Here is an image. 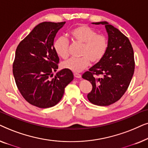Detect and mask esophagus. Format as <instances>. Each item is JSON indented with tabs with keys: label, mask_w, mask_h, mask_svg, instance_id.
<instances>
[{
	"label": "esophagus",
	"mask_w": 148,
	"mask_h": 148,
	"mask_svg": "<svg viewBox=\"0 0 148 148\" xmlns=\"http://www.w3.org/2000/svg\"><path fill=\"white\" fill-rule=\"evenodd\" d=\"M74 76L76 78H81V77H82V75H81L79 73H75Z\"/></svg>",
	"instance_id": "obj_1"
}]
</instances>
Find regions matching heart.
Returning <instances> with one entry per match:
<instances>
[{"label":"heart","instance_id":"obj_1","mask_svg":"<svg viewBox=\"0 0 148 148\" xmlns=\"http://www.w3.org/2000/svg\"><path fill=\"white\" fill-rule=\"evenodd\" d=\"M71 37L77 43L83 44L81 58H71L64 62L62 66L71 71L79 73L88 67L90 61L93 63L100 62L106 54L108 40L102 35L87 25H79L70 32ZM69 42L66 38L60 37L54 42V51L59 57L66 59L69 56Z\"/></svg>","mask_w":148,"mask_h":148}]
</instances>
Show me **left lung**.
<instances>
[{"label": "left lung", "mask_w": 148, "mask_h": 148, "mask_svg": "<svg viewBox=\"0 0 148 148\" xmlns=\"http://www.w3.org/2000/svg\"><path fill=\"white\" fill-rule=\"evenodd\" d=\"M105 26L108 34V48L102 60L82 75L90 82L92 90L89 101L98 106L116 102L126 92L135 69L133 50L129 40L121 31L106 21L92 23ZM101 74L102 77L95 76Z\"/></svg>", "instance_id": "8db88e82"}]
</instances>
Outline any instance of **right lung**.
Here are the masks:
<instances>
[{
  "mask_svg": "<svg viewBox=\"0 0 148 148\" xmlns=\"http://www.w3.org/2000/svg\"><path fill=\"white\" fill-rule=\"evenodd\" d=\"M65 22L38 24L20 42L15 52L13 73L20 93L29 104L41 108L55 106L64 88L73 79L71 71L56 73L59 58L54 49V39Z\"/></svg>",
  "mask_w": 148,
  "mask_h": 148,
  "instance_id": "1",
  "label": "right lung"
}]
</instances>
